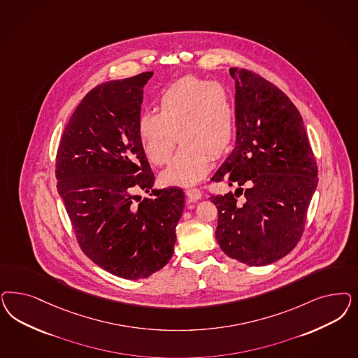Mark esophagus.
<instances>
[{
    "instance_id": "1",
    "label": "esophagus",
    "mask_w": 358,
    "mask_h": 358,
    "mask_svg": "<svg viewBox=\"0 0 358 358\" xmlns=\"http://www.w3.org/2000/svg\"><path fill=\"white\" fill-rule=\"evenodd\" d=\"M185 195L191 201H196V200L201 199V196H203V194H201V191L199 188H188L185 191Z\"/></svg>"
}]
</instances>
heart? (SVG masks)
<instances>
[{
    "instance_id": "heart-1",
    "label": "heart",
    "mask_w": 358,
    "mask_h": 358,
    "mask_svg": "<svg viewBox=\"0 0 358 358\" xmlns=\"http://www.w3.org/2000/svg\"><path fill=\"white\" fill-rule=\"evenodd\" d=\"M158 104L159 112L145 110L138 117L143 151L150 162L162 166L170 161L179 138L182 145L162 179L167 185H195L209 171L210 155L217 158L231 145V93L216 81L185 76L163 91Z\"/></svg>"
}]
</instances>
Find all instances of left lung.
<instances>
[{"label": "left lung", "mask_w": 358, "mask_h": 358, "mask_svg": "<svg viewBox=\"0 0 358 358\" xmlns=\"http://www.w3.org/2000/svg\"><path fill=\"white\" fill-rule=\"evenodd\" d=\"M229 73L236 87V146L210 180L240 187L210 196L219 210L216 240L224 253L245 265H270L301 237L317 167L303 118L289 97L252 71ZM243 192L245 199L238 202Z\"/></svg>", "instance_id": "1"}]
</instances>
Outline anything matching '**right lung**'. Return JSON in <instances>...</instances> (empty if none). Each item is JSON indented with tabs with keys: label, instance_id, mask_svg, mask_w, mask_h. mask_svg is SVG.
<instances>
[{
	"label": "right lung",
	"instance_id": "add662e5",
	"mask_svg": "<svg viewBox=\"0 0 358 358\" xmlns=\"http://www.w3.org/2000/svg\"><path fill=\"white\" fill-rule=\"evenodd\" d=\"M151 76L108 81L87 93L57 155V188L81 250L108 273L131 280L150 277L171 259L185 208L182 188H152L155 178L139 141L143 85Z\"/></svg>",
	"mask_w": 358,
	"mask_h": 358
}]
</instances>
